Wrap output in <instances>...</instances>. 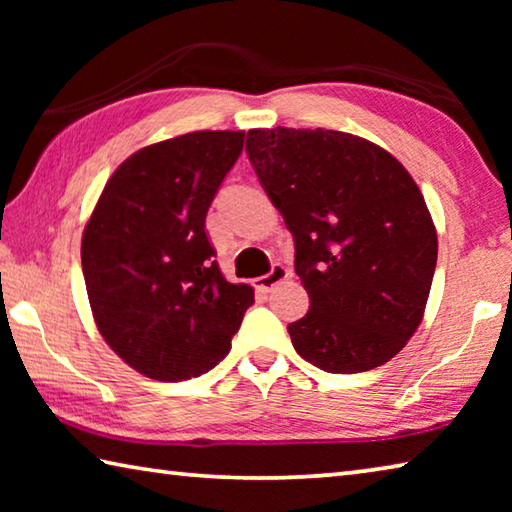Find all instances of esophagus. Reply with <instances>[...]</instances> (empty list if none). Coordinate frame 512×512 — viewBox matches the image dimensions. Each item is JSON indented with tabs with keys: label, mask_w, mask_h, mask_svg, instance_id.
Segmentation results:
<instances>
[{
	"label": "esophagus",
	"mask_w": 512,
	"mask_h": 512,
	"mask_svg": "<svg viewBox=\"0 0 512 512\" xmlns=\"http://www.w3.org/2000/svg\"><path fill=\"white\" fill-rule=\"evenodd\" d=\"M287 277H289V268H287V266L273 264L271 273L257 277V280H255V289L262 291V293H268V291H273V289L277 287V284H282L284 280H287Z\"/></svg>",
	"instance_id": "34e87169"
}]
</instances>
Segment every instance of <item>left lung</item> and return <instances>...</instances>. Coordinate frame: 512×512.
<instances>
[{"mask_svg": "<svg viewBox=\"0 0 512 512\" xmlns=\"http://www.w3.org/2000/svg\"><path fill=\"white\" fill-rule=\"evenodd\" d=\"M246 153L309 293V311L287 327L293 348L334 375L384 366L418 329L438 259L409 171L377 144L323 128H257Z\"/></svg>", "mask_w": 512, "mask_h": 512, "instance_id": "obj_1", "label": "left lung"}]
</instances>
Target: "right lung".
Returning <instances> with one entry per match:
<instances>
[{
	"label": "right lung",
	"instance_id": "right-lung-1",
	"mask_svg": "<svg viewBox=\"0 0 512 512\" xmlns=\"http://www.w3.org/2000/svg\"><path fill=\"white\" fill-rule=\"evenodd\" d=\"M244 133L196 131L133 153L103 187L83 232L94 320L128 366L158 381L201 377L230 352L255 302L216 264L205 216Z\"/></svg>",
	"mask_w": 512,
	"mask_h": 512
}]
</instances>
